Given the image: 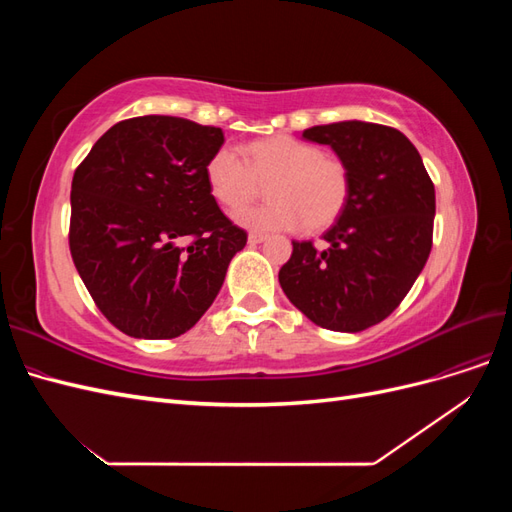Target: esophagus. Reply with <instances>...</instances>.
Listing matches in <instances>:
<instances>
[{"label":"esophagus","mask_w":512,"mask_h":512,"mask_svg":"<svg viewBox=\"0 0 512 512\" xmlns=\"http://www.w3.org/2000/svg\"><path fill=\"white\" fill-rule=\"evenodd\" d=\"M262 241H267V235H260V232H252V235L247 237V243H250V245L262 243Z\"/></svg>","instance_id":"obj_1"}]
</instances>
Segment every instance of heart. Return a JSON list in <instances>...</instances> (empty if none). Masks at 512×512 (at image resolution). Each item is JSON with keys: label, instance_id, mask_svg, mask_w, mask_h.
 <instances>
[{"label": "heart", "instance_id": "b5f03b06", "mask_svg": "<svg viewBox=\"0 0 512 512\" xmlns=\"http://www.w3.org/2000/svg\"><path fill=\"white\" fill-rule=\"evenodd\" d=\"M207 181L228 211L247 207L267 185L269 203L237 213V222L256 232L329 228L350 198L348 166L292 136L250 143L247 160L237 147H220L207 164Z\"/></svg>", "mask_w": 512, "mask_h": 512}]
</instances>
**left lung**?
Instances as JSON below:
<instances>
[{
  "instance_id": "left-lung-1",
  "label": "left lung",
  "mask_w": 512,
  "mask_h": 512,
  "mask_svg": "<svg viewBox=\"0 0 512 512\" xmlns=\"http://www.w3.org/2000/svg\"><path fill=\"white\" fill-rule=\"evenodd\" d=\"M303 138L329 145L348 166L350 198L322 235L324 250L292 241L280 284L318 327L359 333L393 314L421 275L436 190L416 147L395 128L354 119L314 126Z\"/></svg>"
}]
</instances>
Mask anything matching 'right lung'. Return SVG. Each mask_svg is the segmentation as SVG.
<instances>
[{
    "mask_svg": "<svg viewBox=\"0 0 512 512\" xmlns=\"http://www.w3.org/2000/svg\"><path fill=\"white\" fill-rule=\"evenodd\" d=\"M224 132L190 119L119 121L74 170L70 254L91 299L130 337L173 339L218 297L247 235L220 211L207 164Z\"/></svg>",
    "mask_w": 512,
    "mask_h": 512,
    "instance_id": "obj_1",
    "label": "right lung"
}]
</instances>
